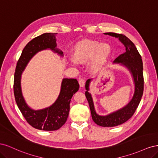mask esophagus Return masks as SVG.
Masks as SVG:
<instances>
[{
  "mask_svg": "<svg viewBox=\"0 0 158 158\" xmlns=\"http://www.w3.org/2000/svg\"><path fill=\"white\" fill-rule=\"evenodd\" d=\"M79 84H80V86L83 88L84 86V84H85V80L83 78H80L79 80Z\"/></svg>",
  "mask_w": 158,
  "mask_h": 158,
  "instance_id": "34e87169",
  "label": "esophagus"
}]
</instances>
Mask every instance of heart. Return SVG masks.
I'll list each match as a JSON object with an SVG mask.
<instances>
[{
  "label": "heart",
  "mask_w": 158,
  "mask_h": 158,
  "mask_svg": "<svg viewBox=\"0 0 158 158\" xmlns=\"http://www.w3.org/2000/svg\"><path fill=\"white\" fill-rule=\"evenodd\" d=\"M111 47L107 43L84 40L76 44L73 49V64H85L90 60V69L97 73L106 63L111 55Z\"/></svg>",
  "instance_id": "1"
}]
</instances>
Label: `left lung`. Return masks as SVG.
I'll use <instances>...</instances> for the list:
<instances>
[{"mask_svg": "<svg viewBox=\"0 0 158 158\" xmlns=\"http://www.w3.org/2000/svg\"><path fill=\"white\" fill-rule=\"evenodd\" d=\"M104 34L118 38L125 46L126 51L118 56L114 60V63L120 64L126 67L131 73L134 84L135 92L131 101L125 107L107 115H99L95 111L92 95L89 92V85L93 79H88L85 82V97L89 103L93 121L98 125L103 127H116L125 123L130 118L139 105L144 91V78H143V63L142 57L135 44L127 37L116 33H105Z\"/></svg>", "mask_w": 158, "mask_h": 158, "instance_id": "8db88e82", "label": "left lung"}]
</instances>
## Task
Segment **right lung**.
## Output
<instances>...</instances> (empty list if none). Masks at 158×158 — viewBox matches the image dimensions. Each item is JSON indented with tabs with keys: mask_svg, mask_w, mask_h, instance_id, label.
Wrapping results in <instances>:
<instances>
[{
	"mask_svg": "<svg viewBox=\"0 0 158 158\" xmlns=\"http://www.w3.org/2000/svg\"><path fill=\"white\" fill-rule=\"evenodd\" d=\"M56 34L55 33H45L28 43L22 51L14 74V94L19 109L31 127L47 131L58 130L67 120L71 98L80 87L78 81L74 78H63L60 94L56 101L48 107L34 110L28 106L23 96L21 78L28 63L38 52L50 49L63 56V52L56 47Z\"/></svg>",
	"mask_w": 158,
	"mask_h": 158,
	"instance_id": "obj_1",
	"label": "right lung"
}]
</instances>
